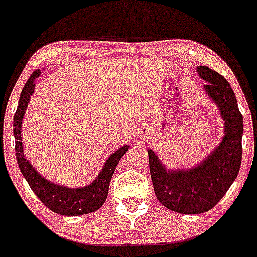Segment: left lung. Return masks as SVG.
Wrapping results in <instances>:
<instances>
[{"label": "left lung", "mask_w": 257, "mask_h": 257, "mask_svg": "<svg viewBox=\"0 0 257 257\" xmlns=\"http://www.w3.org/2000/svg\"><path fill=\"white\" fill-rule=\"evenodd\" d=\"M197 72L207 84L206 95L218 106L224 121L219 145L200 164L191 168H166L151 148L149 171L158 200L168 210L184 215H198L212 209L228 192L242 162L243 117L228 80L207 66Z\"/></svg>", "instance_id": "1"}]
</instances>
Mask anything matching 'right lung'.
<instances>
[{
  "label": "right lung",
  "mask_w": 257,
  "mask_h": 257,
  "mask_svg": "<svg viewBox=\"0 0 257 257\" xmlns=\"http://www.w3.org/2000/svg\"><path fill=\"white\" fill-rule=\"evenodd\" d=\"M41 74V70L34 71L26 82L24 90L21 91L18 109L14 115V138L16 160L22 175L27 180L32 191L37 194L39 199L53 212L63 216H82L97 211L104 204L109 193V185L118 161L128 152L129 146L124 145L113 152L106 159L104 166L99 172L98 177L92 183L82 187H67L63 185L52 183L44 178L33 167L25 157L24 144H22V121L27 105L35 90V79Z\"/></svg>",
  "instance_id": "obj_1"
}]
</instances>
